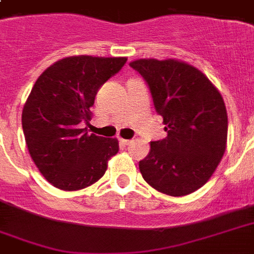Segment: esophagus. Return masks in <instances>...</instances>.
<instances>
[{"mask_svg":"<svg viewBox=\"0 0 254 254\" xmlns=\"http://www.w3.org/2000/svg\"><path fill=\"white\" fill-rule=\"evenodd\" d=\"M119 141H120V143H123V145H127H127H130V143H131V139H124V138H120Z\"/></svg>","mask_w":254,"mask_h":254,"instance_id":"esophagus-1","label":"esophagus"}]
</instances>
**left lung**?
Here are the masks:
<instances>
[{
	"label": "left lung",
	"instance_id": "obj_1",
	"mask_svg": "<svg viewBox=\"0 0 254 254\" xmlns=\"http://www.w3.org/2000/svg\"><path fill=\"white\" fill-rule=\"evenodd\" d=\"M130 67L146 81L167 131L161 141H151L139 171L159 192L189 195L208 182L224 155V100L208 77L183 62L139 59Z\"/></svg>",
	"mask_w": 254,
	"mask_h": 254
}]
</instances>
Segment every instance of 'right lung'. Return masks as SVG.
Listing matches in <instances>:
<instances>
[{
    "mask_svg": "<svg viewBox=\"0 0 254 254\" xmlns=\"http://www.w3.org/2000/svg\"><path fill=\"white\" fill-rule=\"evenodd\" d=\"M125 63L127 58H64L35 81L22 111V129L34 163L57 189L93 185L117 154V139L88 134L81 127L89 124L100 87Z\"/></svg>",
    "mask_w": 254,
    "mask_h": 254,
    "instance_id": "obj_1",
    "label": "right lung"
}]
</instances>
